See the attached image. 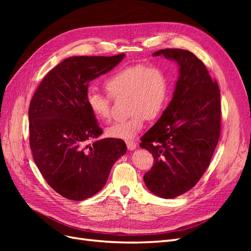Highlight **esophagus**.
Instances as JSON below:
<instances>
[{"label": "esophagus", "mask_w": 251, "mask_h": 251, "mask_svg": "<svg viewBox=\"0 0 251 251\" xmlns=\"http://www.w3.org/2000/svg\"><path fill=\"white\" fill-rule=\"evenodd\" d=\"M126 147L130 151H133L136 149V147H137V144H136V142L133 140H128L126 141Z\"/></svg>", "instance_id": "34e87169"}]
</instances>
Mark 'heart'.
<instances>
[{"label": "heart", "instance_id": "b5f03b06", "mask_svg": "<svg viewBox=\"0 0 251 251\" xmlns=\"http://www.w3.org/2000/svg\"><path fill=\"white\" fill-rule=\"evenodd\" d=\"M108 93L90 90L87 103L91 112L103 121L111 118L112 97L127 96L126 104L131 116L108 127L110 137L130 140L146 125L148 118H157L169 100V80L158 67L135 65L123 68L105 80Z\"/></svg>", "mask_w": 251, "mask_h": 251}]
</instances>
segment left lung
I'll list each match as a JSON object with an SVG mask.
<instances>
[{
  "instance_id": "1",
  "label": "left lung",
  "mask_w": 251,
  "mask_h": 251,
  "mask_svg": "<svg viewBox=\"0 0 251 251\" xmlns=\"http://www.w3.org/2000/svg\"><path fill=\"white\" fill-rule=\"evenodd\" d=\"M179 66L172 100L157 123L141 137L140 147L154 157L144 183L154 195L172 199L186 193L208 168L221 130L220 90L194 53L162 49Z\"/></svg>"
}]
</instances>
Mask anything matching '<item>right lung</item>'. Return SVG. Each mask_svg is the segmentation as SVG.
<instances>
[{
	"mask_svg": "<svg viewBox=\"0 0 251 251\" xmlns=\"http://www.w3.org/2000/svg\"><path fill=\"white\" fill-rule=\"evenodd\" d=\"M72 56L53 68L37 87L29 105V142L44 179L67 199L81 201L97 194L113 164L126 154L124 140L104 138L87 103L89 82L124 59Z\"/></svg>",
	"mask_w": 251,
	"mask_h": 251,
	"instance_id": "obj_1",
	"label": "right lung"
}]
</instances>
